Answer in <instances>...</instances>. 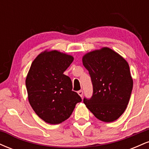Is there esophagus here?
Listing matches in <instances>:
<instances>
[{"label":"esophagus","mask_w":149,"mask_h":149,"mask_svg":"<svg viewBox=\"0 0 149 149\" xmlns=\"http://www.w3.org/2000/svg\"><path fill=\"white\" fill-rule=\"evenodd\" d=\"M78 94L80 95V97H83V90H79V91L78 92Z\"/></svg>","instance_id":"esophagus-1"}]
</instances>
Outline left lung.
Segmentation results:
<instances>
[{"mask_svg": "<svg viewBox=\"0 0 149 149\" xmlns=\"http://www.w3.org/2000/svg\"><path fill=\"white\" fill-rule=\"evenodd\" d=\"M83 64L93 86L92 97L84 98L83 102L97 119L106 123L116 120L125 111L132 90L129 64L109 47L85 54Z\"/></svg>", "mask_w": 149, "mask_h": 149, "instance_id": "8db88e82", "label": "left lung"}]
</instances>
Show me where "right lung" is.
<instances>
[{"label":"right lung","instance_id":"right-lung-1","mask_svg":"<svg viewBox=\"0 0 149 149\" xmlns=\"http://www.w3.org/2000/svg\"><path fill=\"white\" fill-rule=\"evenodd\" d=\"M73 57L57 50L44 51L37 56L26 78L29 102L47 123L59 124L71 115L81 97L72 91V82L64 74Z\"/></svg>","mask_w":149,"mask_h":149}]
</instances>
